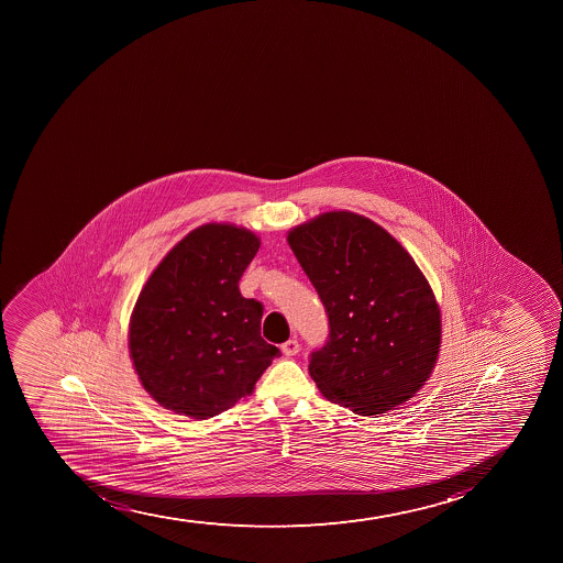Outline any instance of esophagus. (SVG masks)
I'll return each instance as SVG.
<instances>
[{"mask_svg":"<svg viewBox=\"0 0 563 563\" xmlns=\"http://www.w3.org/2000/svg\"><path fill=\"white\" fill-rule=\"evenodd\" d=\"M299 349H301V345H299L297 340H288L280 346V351L285 352V356H296Z\"/></svg>","mask_w":563,"mask_h":563,"instance_id":"1","label":"esophagus"}]
</instances>
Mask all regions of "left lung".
Wrapping results in <instances>:
<instances>
[{
  "label": "left lung",
  "instance_id": "8db88e82",
  "mask_svg": "<svg viewBox=\"0 0 563 563\" xmlns=\"http://www.w3.org/2000/svg\"><path fill=\"white\" fill-rule=\"evenodd\" d=\"M288 244L329 316V340L308 365L324 398L363 417L409 400L440 346V310L409 253L349 211L291 229Z\"/></svg>",
  "mask_w": 563,
  "mask_h": 563
}]
</instances>
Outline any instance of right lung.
Listing matches in <instances>:
<instances>
[{"label": "right lung", "mask_w": 563, "mask_h": 563, "mask_svg": "<svg viewBox=\"0 0 563 563\" xmlns=\"http://www.w3.org/2000/svg\"><path fill=\"white\" fill-rule=\"evenodd\" d=\"M258 247L247 229L207 223L146 280L130 321V354L141 384L165 409L214 417L250 395L280 356L262 340V302L239 290Z\"/></svg>", "instance_id": "1"}]
</instances>
